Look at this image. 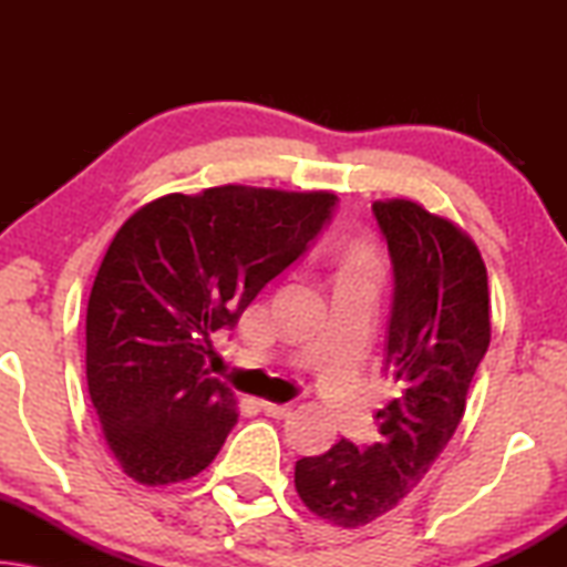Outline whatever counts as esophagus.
I'll return each instance as SVG.
<instances>
[{
  "label": "esophagus",
  "mask_w": 567,
  "mask_h": 567,
  "mask_svg": "<svg viewBox=\"0 0 567 567\" xmlns=\"http://www.w3.org/2000/svg\"><path fill=\"white\" fill-rule=\"evenodd\" d=\"M260 408L267 417H277V420L287 417L292 412L290 405H277V402H260Z\"/></svg>",
  "instance_id": "obj_1"
}]
</instances>
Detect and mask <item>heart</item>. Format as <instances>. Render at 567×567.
Masks as SVG:
<instances>
[{
	"label": "heart",
	"mask_w": 567,
	"mask_h": 567,
	"mask_svg": "<svg viewBox=\"0 0 567 567\" xmlns=\"http://www.w3.org/2000/svg\"><path fill=\"white\" fill-rule=\"evenodd\" d=\"M378 267V255L368 243H354L344 257V272H372Z\"/></svg>",
	"instance_id": "obj_1"
}]
</instances>
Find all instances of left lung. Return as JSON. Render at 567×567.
Listing matches in <instances>:
<instances>
[{
  "label": "left lung",
  "mask_w": 567,
  "mask_h": 567,
  "mask_svg": "<svg viewBox=\"0 0 567 567\" xmlns=\"http://www.w3.org/2000/svg\"><path fill=\"white\" fill-rule=\"evenodd\" d=\"M372 213L395 272L382 370L398 398L378 410L375 445L340 440L295 465L310 513L348 530L385 517L422 483L465 415L491 344L487 270L470 235L412 199H378Z\"/></svg>",
  "instance_id": "left-lung-1"
}]
</instances>
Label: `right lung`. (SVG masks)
Segmentation results:
<instances>
[{
    "label": "right lung",
    "mask_w": 567,
    "mask_h": 567,
    "mask_svg": "<svg viewBox=\"0 0 567 567\" xmlns=\"http://www.w3.org/2000/svg\"><path fill=\"white\" fill-rule=\"evenodd\" d=\"M332 192L223 185L157 197L110 243L87 305V385L104 443L157 487L213 463L237 400L209 375L213 334L330 219Z\"/></svg>",
    "instance_id": "obj_1"
}]
</instances>
